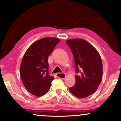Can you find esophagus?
<instances>
[{
    "instance_id": "34e87169",
    "label": "esophagus",
    "mask_w": 121,
    "mask_h": 121,
    "mask_svg": "<svg viewBox=\"0 0 121 121\" xmlns=\"http://www.w3.org/2000/svg\"><path fill=\"white\" fill-rule=\"evenodd\" d=\"M56 75L58 78L61 79H64L66 77V75L65 73H58L56 74Z\"/></svg>"
}]
</instances>
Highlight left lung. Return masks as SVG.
Instances as JSON below:
<instances>
[{
    "label": "left lung",
    "mask_w": 121,
    "mask_h": 121,
    "mask_svg": "<svg viewBox=\"0 0 121 121\" xmlns=\"http://www.w3.org/2000/svg\"><path fill=\"white\" fill-rule=\"evenodd\" d=\"M66 42L72 51L75 64V85L69 90L80 99L94 93L98 88L102 77L101 58L96 48L84 39H68Z\"/></svg>",
    "instance_id": "obj_1"
}]
</instances>
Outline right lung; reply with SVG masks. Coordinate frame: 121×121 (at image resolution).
Returning <instances> with one entry per match:
<instances>
[{
	"label": "right lung",
	"mask_w": 121,
	"mask_h": 121,
	"mask_svg": "<svg viewBox=\"0 0 121 121\" xmlns=\"http://www.w3.org/2000/svg\"><path fill=\"white\" fill-rule=\"evenodd\" d=\"M59 41L54 37L36 41L27 49L21 61L20 73L22 83L26 90L36 96L47 93L54 80L48 73V58Z\"/></svg>",
	"instance_id": "obj_1"
}]
</instances>
